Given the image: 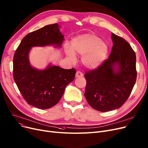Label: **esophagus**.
Segmentation results:
<instances>
[{
	"label": "esophagus",
	"instance_id": "34e87169",
	"mask_svg": "<svg viewBox=\"0 0 148 148\" xmlns=\"http://www.w3.org/2000/svg\"><path fill=\"white\" fill-rule=\"evenodd\" d=\"M83 76V74L82 73H81L80 71H78L76 72V74H75V77L76 78H79V77H82Z\"/></svg>",
	"mask_w": 148,
	"mask_h": 148
}]
</instances>
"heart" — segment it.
<instances>
[{"instance_id": "1", "label": "heart", "mask_w": 148, "mask_h": 148, "mask_svg": "<svg viewBox=\"0 0 148 148\" xmlns=\"http://www.w3.org/2000/svg\"><path fill=\"white\" fill-rule=\"evenodd\" d=\"M108 51L107 44L97 35L86 34L75 37L72 41L71 48L65 49V53L71 61L75 60V54L82 55L81 62L88 69H94L101 65Z\"/></svg>"}]
</instances>
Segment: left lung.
<instances>
[{
    "mask_svg": "<svg viewBox=\"0 0 148 148\" xmlns=\"http://www.w3.org/2000/svg\"><path fill=\"white\" fill-rule=\"evenodd\" d=\"M110 55L101 65L86 72L84 96L94 109L106 112L121 107L129 97L136 78V56L123 38L112 34Z\"/></svg>",
    "mask_w": 148,
    "mask_h": 148,
    "instance_id": "obj_1",
    "label": "left lung"
}]
</instances>
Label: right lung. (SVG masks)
<instances>
[{
  "mask_svg": "<svg viewBox=\"0 0 148 148\" xmlns=\"http://www.w3.org/2000/svg\"><path fill=\"white\" fill-rule=\"evenodd\" d=\"M57 23L28 34L21 41L13 59L14 81L26 102L40 109L55 106L67 85L74 80L76 70L65 69L49 64L44 69L31 65L29 55L32 47L53 45L60 48L64 35Z\"/></svg>",
  "mask_w": 148,
  "mask_h": 148,
  "instance_id": "right-lung-1",
  "label": "right lung"
}]
</instances>
